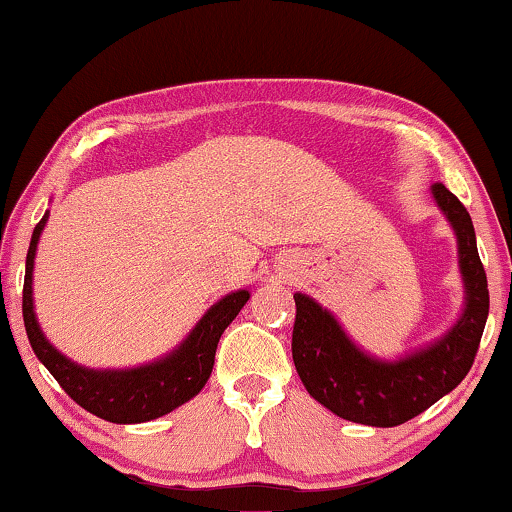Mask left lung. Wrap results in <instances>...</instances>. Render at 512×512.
<instances>
[{
  "mask_svg": "<svg viewBox=\"0 0 512 512\" xmlns=\"http://www.w3.org/2000/svg\"><path fill=\"white\" fill-rule=\"evenodd\" d=\"M431 195L457 235L464 310L433 342L398 359H380L356 345L335 314L307 293H293V363L310 391L333 415L366 426H398L431 408L457 387L473 366L489 314L487 275L478 256L473 221L443 184Z\"/></svg>",
  "mask_w": 512,
  "mask_h": 512,
  "instance_id": "1",
  "label": "left lung"
}]
</instances>
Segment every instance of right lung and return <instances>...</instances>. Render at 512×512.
Returning <instances> with one entry per match:
<instances>
[{
    "label": "right lung",
    "mask_w": 512,
    "mask_h": 512,
    "mask_svg": "<svg viewBox=\"0 0 512 512\" xmlns=\"http://www.w3.org/2000/svg\"><path fill=\"white\" fill-rule=\"evenodd\" d=\"M48 221V212L34 228L25 261L23 284V321L27 338L62 389L95 417L114 424H142L172 412L191 401L205 387L214 368V354L221 333L226 331L251 293L247 289L233 291L202 314L191 333L172 352L156 361L135 368H88L58 352L41 331L32 298V272L37 244Z\"/></svg>",
    "instance_id": "obj_1"
}]
</instances>
